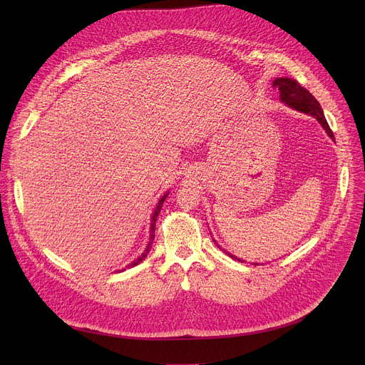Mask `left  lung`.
Masks as SVG:
<instances>
[{
  "label": "left lung",
  "instance_id": "8db88e82",
  "mask_svg": "<svg viewBox=\"0 0 365 365\" xmlns=\"http://www.w3.org/2000/svg\"><path fill=\"white\" fill-rule=\"evenodd\" d=\"M273 88H279L280 99L283 102H286L289 107H292V108H294V110H297L300 113L309 114V115H312L314 118H317L319 121V124L325 128L328 135L332 140H335L334 133L329 128L328 121L325 120L324 111L321 108V103L315 99V96L312 95L307 89L300 86L297 83V81L290 79V78H277L273 82ZM231 257L235 258L234 255H231ZM235 259H238V258H235ZM240 262H241V259H240Z\"/></svg>",
  "mask_w": 365,
  "mask_h": 365
}]
</instances>
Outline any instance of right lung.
Listing matches in <instances>:
<instances>
[{
    "instance_id": "1",
    "label": "right lung",
    "mask_w": 365,
    "mask_h": 365,
    "mask_svg": "<svg viewBox=\"0 0 365 365\" xmlns=\"http://www.w3.org/2000/svg\"><path fill=\"white\" fill-rule=\"evenodd\" d=\"M166 196H168V193L159 200V203H158V206H155V210H154V214H153V217H151V225H150V241H148V244H147V248L144 250V252L135 259V262H133L131 264H130V267H134V266H137V264H140L143 259L147 257V254L150 252V248H151V244H153V241H154V225H155V220H158V217H159V212H160V210H162V206H163V202H165V199H166ZM125 269H123V272H124Z\"/></svg>"
}]
</instances>
